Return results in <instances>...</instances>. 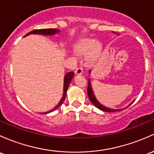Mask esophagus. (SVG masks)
<instances>
[{
	"instance_id": "1",
	"label": "esophagus",
	"mask_w": 154,
	"mask_h": 154,
	"mask_svg": "<svg viewBox=\"0 0 154 154\" xmlns=\"http://www.w3.org/2000/svg\"><path fill=\"white\" fill-rule=\"evenodd\" d=\"M82 72H83V70H82V69L81 67H78V68L76 69L75 74H77V75H80V74H82Z\"/></svg>"
}]
</instances>
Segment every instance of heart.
Wrapping results in <instances>:
<instances>
[{
    "label": "heart",
    "instance_id": "obj_1",
    "mask_svg": "<svg viewBox=\"0 0 154 154\" xmlns=\"http://www.w3.org/2000/svg\"><path fill=\"white\" fill-rule=\"evenodd\" d=\"M77 52L80 55H88L90 54L91 60L95 58L100 52L101 46L95 40L85 39L80 43L77 47Z\"/></svg>",
    "mask_w": 154,
    "mask_h": 154
}]
</instances>
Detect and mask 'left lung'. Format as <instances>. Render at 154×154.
Returning a JSON list of instances; mask_svg holds the SVG:
<instances>
[{
	"mask_svg": "<svg viewBox=\"0 0 154 154\" xmlns=\"http://www.w3.org/2000/svg\"><path fill=\"white\" fill-rule=\"evenodd\" d=\"M91 71H89V74H90ZM87 92H88V96L89 99L92 104H94V106L96 107L97 108H99V109L101 110L104 111V112H118V111L122 110L123 109H111V108H108L107 107H104L103 106L102 104H101L100 103L98 102V100L96 99V98L95 97V95L94 94V91L92 90V87H91V80L89 79L88 80V89H87ZM133 102H131V104H129V106L131 105Z\"/></svg>",
	"mask_w": 154,
	"mask_h": 154,
	"instance_id": "1",
	"label": "left lung"
}]
</instances>
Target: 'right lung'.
<instances>
[{
	"mask_svg": "<svg viewBox=\"0 0 154 154\" xmlns=\"http://www.w3.org/2000/svg\"><path fill=\"white\" fill-rule=\"evenodd\" d=\"M59 31H60V30L55 29H55H54V28H48V29H37V30H32V31L29 32V33H27V34L25 35V36H28V35H30V34L54 35V34H55V33H58ZM74 74V73L73 72H68V73L66 74L65 77H64V81H63V96H62L61 100L60 101V102L58 103V105H57L56 107H54V109H52V110H50V111H48V112H44V114H47V113L51 112H52V111L55 110V109H58V108L59 107H60V106L62 104H63L64 99H65V98H66V92H67V90H68L69 85V84H70L71 81H72V79L73 78Z\"/></svg>",
	"mask_w": 154,
	"mask_h": 154,
	"instance_id": "1",
	"label": "right lung"
}]
</instances>
